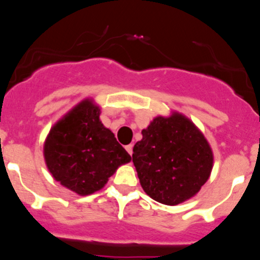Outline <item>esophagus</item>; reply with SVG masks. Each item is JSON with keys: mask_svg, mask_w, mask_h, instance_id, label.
Here are the masks:
<instances>
[{"mask_svg": "<svg viewBox=\"0 0 260 260\" xmlns=\"http://www.w3.org/2000/svg\"><path fill=\"white\" fill-rule=\"evenodd\" d=\"M125 149H126L127 153H129L130 155L133 154V144H129V145H126V146H125Z\"/></svg>", "mask_w": 260, "mask_h": 260, "instance_id": "obj_1", "label": "esophagus"}]
</instances>
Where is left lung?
I'll return each instance as SVG.
<instances>
[{
  "instance_id": "8db88e82",
  "label": "left lung",
  "mask_w": 260,
  "mask_h": 260,
  "mask_svg": "<svg viewBox=\"0 0 260 260\" xmlns=\"http://www.w3.org/2000/svg\"><path fill=\"white\" fill-rule=\"evenodd\" d=\"M134 145L133 163L148 196L174 206L200 191L212 169V151L187 117H155Z\"/></svg>"
}]
</instances>
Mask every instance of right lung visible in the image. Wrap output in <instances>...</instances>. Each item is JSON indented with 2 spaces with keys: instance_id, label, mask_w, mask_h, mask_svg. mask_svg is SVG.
Instances as JSON below:
<instances>
[{
  "instance_id": "add662e5",
  "label": "right lung",
  "mask_w": 260,
  "mask_h": 260,
  "mask_svg": "<svg viewBox=\"0 0 260 260\" xmlns=\"http://www.w3.org/2000/svg\"><path fill=\"white\" fill-rule=\"evenodd\" d=\"M44 156L54 178L82 196L101 189L117 167L131 160L114 133L100 121L99 107L88 101L50 130Z\"/></svg>"
}]
</instances>
